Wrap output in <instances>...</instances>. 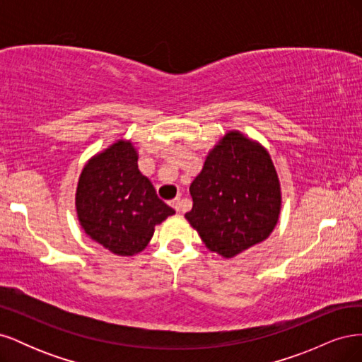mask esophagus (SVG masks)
<instances>
[{
	"mask_svg": "<svg viewBox=\"0 0 362 362\" xmlns=\"http://www.w3.org/2000/svg\"><path fill=\"white\" fill-rule=\"evenodd\" d=\"M172 206H173L175 210H177L178 213H181V211H182V201H181L180 198L173 199V201H172Z\"/></svg>",
	"mask_w": 362,
	"mask_h": 362,
	"instance_id": "1",
	"label": "esophagus"
}]
</instances>
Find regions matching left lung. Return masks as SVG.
<instances>
[{"label": "left lung", "instance_id": "left-lung-1", "mask_svg": "<svg viewBox=\"0 0 362 362\" xmlns=\"http://www.w3.org/2000/svg\"><path fill=\"white\" fill-rule=\"evenodd\" d=\"M190 194L185 218L223 258L264 242L281 213V185L269 152L240 131H228L208 152Z\"/></svg>", "mask_w": 362, "mask_h": 362}]
</instances>
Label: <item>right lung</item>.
I'll use <instances>...</instances> for the list:
<instances>
[{
  "label": "right lung",
  "mask_w": 362,
  "mask_h": 362,
  "mask_svg": "<svg viewBox=\"0 0 362 362\" xmlns=\"http://www.w3.org/2000/svg\"><path fill=\"white\" fill-rule=\"evenodd\" d=\"M129 140H117L84 166L75 193L76 216L93 242L120 257L144 250L156 225L172 214L137 166Z\"/></svg>",
  "instance_id": "right-lung-1"
}]
</instances>
